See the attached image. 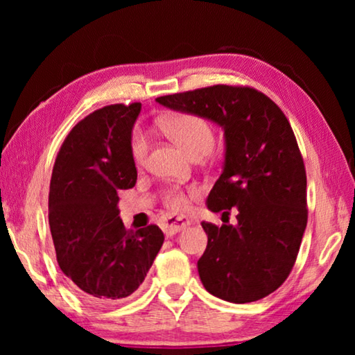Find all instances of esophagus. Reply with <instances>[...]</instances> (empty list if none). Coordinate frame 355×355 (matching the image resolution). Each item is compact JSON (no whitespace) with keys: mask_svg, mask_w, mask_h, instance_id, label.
Returning <instances> with one entry per match:
<instances>
[{"mask_svg":"<svg viewBox=\"0 0 355 355\" xmlns=\"http://www.w3.org/2000/svg\"><path fill=\"white\" fill-rule=\"evenodd\" d=\"M189 224L191 220L186 216H167V218L163 219V230L166 235H175V233L183 230Z\"/></svg>","mask_w":355,"mask_h":355,"instance_id":"34e87169","label":"esophagus"}]
</instances>
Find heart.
<instances>
[{"label": "heart", "mask_w": 355, "mask_h": 355, "mask_svg": "<svg viewBox=\"0 0 355 355\" xmlns=\"http://www.w3.org/2000/svg\"><path fill=\"white\" fill-rule=\"evenodd\" d=\"M166 133L178 144L189 156L207 155L214 144V131L207 119L199 114L183 112L167 119L163 123ZM131 158L136 164H142L148 153V139L141 130H135L130 141ZM197 194L196 188L184 191L182 188H169L164 191L163 202L172 211H183L188 208L189 199Z\"/></svg>", "instance_id": "b5f03b06"}]
</instances>
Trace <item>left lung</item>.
<instances>
[{
    "label": "left lung",
    "instance_id": "1",
    "mask_svg": "<svg viewBox=\"0 0 355 355\" xmlns=\"http://www.w3.org/2000/svg\"><path fill=\"white\" fill-rule=\"evenodd\" d=\"M171 110L199 114L224 128L225 163L207 205L238 225L202 222L208 244L197 261L213 296L245 304L284 284L307 227V175L284 111L249 86H216L158 97Z\"/></svg>",
    "mask_w": 355,
    "mask_h": 355
}]
</instances>
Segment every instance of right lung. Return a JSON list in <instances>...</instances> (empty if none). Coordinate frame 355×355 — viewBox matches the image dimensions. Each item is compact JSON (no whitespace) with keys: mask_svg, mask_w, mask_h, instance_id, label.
Segmentation results:
<instances>
[{"mask_svg":"<svg viewBox=\"0 0 355 355\" xmlns=\"http://www.w3.org/2000/svg\"><path fill=\"white\" fill-rule=\"evenodd\" d=\"M141 103L110 105L80 120L53 166L48 222L58 263L92 304L128 297L146 279L164 243L150 224L127 230L119 216L120 189L136 184L130 141Z\"/></svg>","mask_w":355,"mask_h":355,"instance_id":"1","label":"right lung"}]
</instances>
